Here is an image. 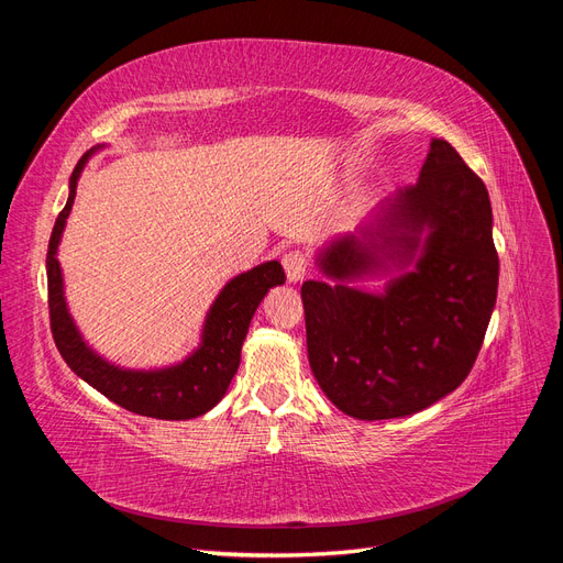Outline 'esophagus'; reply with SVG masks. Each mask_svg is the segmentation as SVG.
I'll use <instances>...</instances> for the list:
<instances>
[{"label": "esophagus", "instance_id": "obj_1", "mask_svg": "<svg viewBox=\"0 0 563 563\" xmlns=\"http://www.w3.org/2000/svg\"><path fill=\"white\" fill-rule=\"evenodd\" d=\"M282 265L286 269V277L288 282H302V277L308 275V258L300 251H286L284 258H282Z\"/></svg>", "mask_w": 563, "mask_h": 563}]
</instances>
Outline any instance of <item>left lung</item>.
<instances>
[{
	"label": "left lung",
	"mask_w": 563,
	"mask_h": 563,
	"mask_svg": "<svg viewBox=\"0 0 563 563\" xmlns=\"http://www.w3.org/2000/svg\"><path fill=\"white\" fill-rule=\"evenodd\" d=\"M327 282L300 288L319 387L356 420L404 418L467 378L498 296V253L484 180L434 139L416 185L321 249ZM400 272L383 292L356 278Z\"/></svg>",
	"instance_id": "8db88e82"
}]
</instances>
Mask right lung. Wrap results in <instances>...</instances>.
Here are the masks:
<instances>
[{"label": "right lung", "mask_w": 563, "mask_h": 563, "mask_svg": "<svg viewBox=\"0 0 563 563\" xmlns=\"http://www.w3.org/2000/svg\"><path fill=\"white\" fill-rule=\"evenodd\" d=\"M96 150H100V145L77 162L70 176V195H67L65 209L58 213L48 240V317L56 347L65 364L81 380H87L100 395L131 413L159 420H190L203 416L225 397L234 373L240 368L249 323L269 288L286 282L284 269L277 261H269L230 279L207 312L199 347L180 364L155 371H133L110 364L84 343L70 312H67L63 272L56 258L67 216L75 203L77 180Z\"/></svg>", "instance_id": "right-lung-1"}]
</instances>
